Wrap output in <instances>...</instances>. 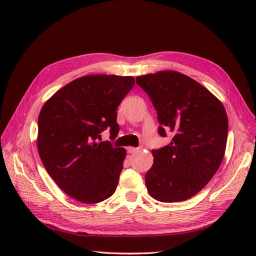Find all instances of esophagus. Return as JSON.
Instances as JSON below:
<instances>
[{
  "instance_id": "obj_1",
  "label": "esophagus",
  "mask_w": 256,
  "mask_h": 256,
  "mask_svg": "<svg viewBox=\"0 0 256 256\" xmlns=\"http://www.w3.org/2000/svg\"><path fill=\"white\" fill-rule=\"evenodd\" d=\"M138 150H140L138 148H131V146H130V148H126L128 153H130V154H133V153H135V152H138Z\"/></svg>"
}]
</instances>
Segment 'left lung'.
Wrapping results in <instances>:
<instances>
[{"label": "left lung", "mask_w": 256, "mask_h": 256, "mask_svg": "<svg viewBox=\"0 0 256 256\" xmlns=\"http://www.w3.org/2000/svg\"><path fill=\"white\" fill-rule=\"evenodd\" d=\"M153 103L158 134L172 142L152 150L154 164L146 172L148 192L162 202H177L198 194L224 160L228 123L222 103L197 81L176 72L136 77Z\"/></svg>", "instance_id": "left-lung-1"}]
</instances>
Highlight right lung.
<instances>
[{"instance_id": "1", "label": "right lung", "mask_w": 256, "mask_h": 256, "mask_svg": "<svg viewBox=\"0 0 256 256\" xmlns=\"http://www.w3.org/2000/svg\"><path fill=\"white\" fill-rule=\"evenodd\" d=\"M135 84L133 77L94 74L76 79L48 100L38 116V153L58 187L84 204L116 192L126 150L101 142L110 128L118 136V106Z\"/></svg>"}]
</instances>
